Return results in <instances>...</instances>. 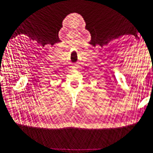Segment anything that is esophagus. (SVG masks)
<instances>
[{
	"mask_svg": "<svg viewBox=\"0 0 153 153\" xmlns=\"http://www.w3.org/2000/svg\"><path fill=\"white\" fill-rule=\"evenodd\" d=\"M72 68H73V69H74V70L76 69V66H75V65H74V66H72Z\"/></svg>",
	"mask_w": 153,
	"mask_h": 153,
	"instance_id": "1",
	"label": "esophagus"
}]
</instances>
